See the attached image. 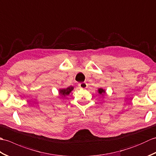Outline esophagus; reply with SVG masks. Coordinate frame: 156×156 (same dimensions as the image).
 <instances>
[{
  "label": "esophagus",
  "instance_id": "1",
  "mask_svg": "<svg viewBox=\"0 0 156 156\" xmlns=\"http://www.w3.org/2000/svg\"><path fill=\"white\" fill-rule=\"evenodd\" d=\"M78 86H79V87H80V88L85 89V88H87L88 84H87V83H86V82H82V83L79 84Z\"/></svg>",
  "mask_w": 156,
  "mask_h": 156
}]
</instances>
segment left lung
<instances>
[{"label":"left lung","instance_id":"8db88e82","mask_svg":"<svg viewBox=\"0 0 156 156\" xmlns=\"http://www.w3.org/2000/svg\"><path fill=\"white\" fill-rule=\"evenodd\" d=\"M98 94H101L102 96H104V94L106 93V90H105V89L100 88H98Z\"/></svg>","mask_w":156,"mask_h":156}]
</instances>
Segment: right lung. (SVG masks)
Listing matches in <instances>:
<instances>
[{"mask_svg":"<svg viewBox=\"0 0 156 156\" xmlns=\"http://www.w3.org/2000/svg\"><path fill=\"white\" fill-rule=\"evenodd\" d=\"M74 87H69L68 88H59L58 90L59 95L62 98H66L67 96H68L71 93L72 91L74 90Z\"/></svg>","mask_w":156,"mask_h":156,"instance_id":"obj_1","label":"right lung"}]
</instances>
